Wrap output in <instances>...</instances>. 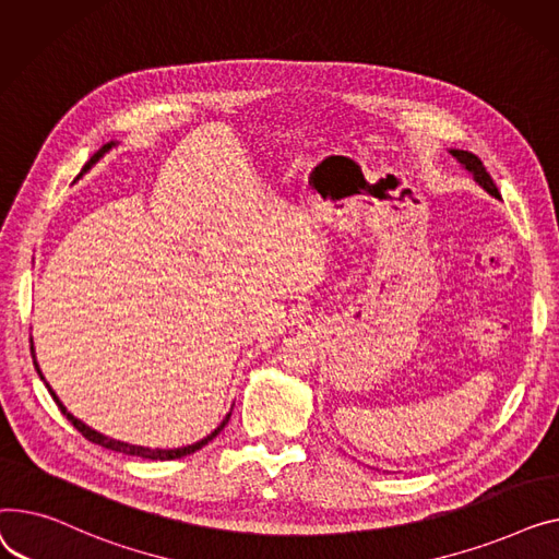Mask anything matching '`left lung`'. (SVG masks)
<instances>
[{
  "instance_id": "1",
  "label": "left lung",
  "mask_w": 559,
  "mask_h": 559,
  "mask_svg": "<svg viewBox=\"0 0 559 559\" xmlns=\"http://www.w3.org/2000/svg\"><path fill=\"white\" fill-rule=\"evenodd\" d=\"M451 155H453L457 162L465 164V169L474 174V178H476L478 185H483L491 195H499V187L495 185V180H491V176L487 174L485 164L480 162L478 155H474V153H469V151H451Z\"/></svg>"
}]
</instances>
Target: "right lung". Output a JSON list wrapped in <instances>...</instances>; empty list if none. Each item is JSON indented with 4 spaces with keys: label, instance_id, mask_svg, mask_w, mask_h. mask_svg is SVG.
I'll return each instance as SVG.
<instances>
[{
    "label": "right lung",
    "instance_id": "add662e5",
    "mask_svg": "<svg viewBox=\"0 0 559 559\" xmlns=\"http://www.w3.org/2000/svg\"><path fill=\"white\" fill-rule=\"evenodd\" d=\"M112 146V142L110 144H104L102 148H98L92 157H90V162L85 164L83 167V171L81 174H85L92 164L102 157L108 148ZM31 356H33V349H31ZM33 364H36V360H33ZM36 370H38V374H40V379H43V372H40V368H38V364H36ZM49 388V385H47ZM49 392H51V397H53V402L58 404V408H60V413L62 415H68V419L72 421V426L74 429L85 438V440H90V442H94V444H98V447H106V449H112V451H119V453H126V455H138V457H146V461H176V457H182V455H189V453H193V451H199V449H203L210 440H214L221 431H223V426L227 424V419H229V415L223 419V424L218 426V429L212 433V436H207L205 440H201V442H195V444H191V447H182V449H171V451H162V449H144V447H135V444H126V442H119V440H110V438H106V436H102V433H96V431H92L90 426H85L83 421H79L74 415H70L68 413V408H64L62 404H60V400L56 397V392L49 388Z\"/></svg>",
    "mask_w": 559,
    "mask_h": 559
}]
</instances>
